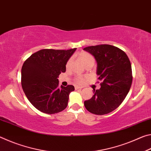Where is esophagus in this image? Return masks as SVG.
Wrapping results in <instances>:
<instances>
[{
	"label": "esophagus",
	"instance_id": "34e87169",
	"mask_svg": "<svg viewBox=\"0 0 151 151\" xmlns=\"http://www.w3.org/2000/svg\"><path fill=\"white\" fill-rule=\"evenodd\" d=\"M83 87H81V86H75V89L76 90H78V89H81Z\"/></svg>",
	"mask_w": 151,
	"mask_h": 151
}]
</instances>
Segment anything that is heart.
<instances>
[{
  "label": "heart",
  "instance_id": "heart-1",
  "mask_svg": "<svg viewBox=\"0 0 151 151\" xmlns=\"http://www.w3.org/2000/svg\"><path fill=\"white\" fill-rule=\"evenodd\" d=\"M78 59L80 60L82 63H83L85 66H88L90 65H94V63H95V58L93 57V55L90 53L87 52H85V51H83V52H79L78 54ZM71 63H72V59L70 58L69 60L67 61V63L66 64V68L70 67L71 65ZM76 81L78 83H82L85 80V78L83 76H78L75 78Z\"/></svg>",
  "mask_w": 151,
  "mask_h": 151
}]
</instances>
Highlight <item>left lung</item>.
<instances>
[{
  "instance_id": "obj_1",
  "label": "left lung",
  "mask_w": 151,
  "mask_h": 151,
  "mask_svg": "<svg viewBox=\"0 0 151 151\" xmlns=\"http://www.w3.org/2000/svg\"><path fill=\"white\" fill-rule=\"evenodd\" d=\"M83 49L95 58L96 75L101 81V88L93 89L94 95L84 104L93 114H108L118 108L131 88V62L123 50L112 45L91 46Z\"/></svg>"
}]
</instances>
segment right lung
Wrapping results in <instances>:
<instances>
[{
  "label": "right lung",
  "mask_w": 151,
  "mask_h": 151,
  "mask_svg": "<svg viewBox=\"0 0 151 151\" xmlns=\"http://www.w3.org/2000/svg\"><path fill=\"white\" fill-rule=\"evenodd\" d=\"M76 48L42 49L24 61L21 85L25 95L36 109L47 114L63 111L68 105L73 85H58V75L66 71V64Z\"/></svg>",
  "instance_id": "obj_1"
}]
</instances>
